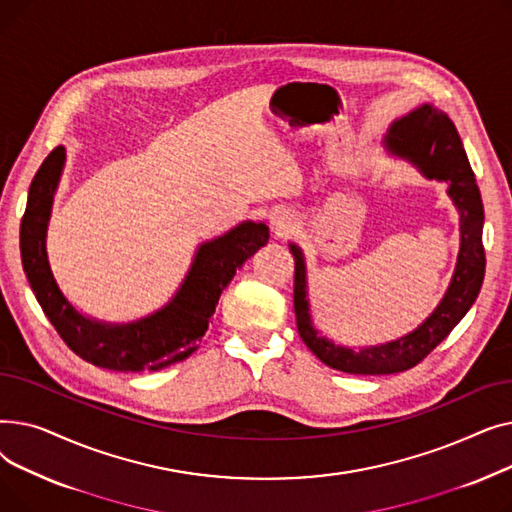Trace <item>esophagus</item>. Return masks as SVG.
Instances as JSON below:
<instances>
[{
    "label": "esophagus",
    "instance_id": "1",
    "mask_svg": "<svg viewBox=\"0 0 512 512\" xmlns=\"http://www.w3.org/2000/svg\"><path fill=\"white\" fill-rule=\"evenodd\" d=\"M270 226L278 236H284L292 228V218L286 211H276L270 218Z\"/></svg>",
    "mask_w": 512,
    "mask_h": 512
}]
</instances>
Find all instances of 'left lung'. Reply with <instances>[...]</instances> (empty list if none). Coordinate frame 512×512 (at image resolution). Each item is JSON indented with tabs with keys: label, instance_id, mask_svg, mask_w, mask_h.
I'll return each mask as SVG.
<instances>
[{
	"label": "left lung",
	"instance_id": "1",
	"mask_svg": "<svg viewBox=\"0 0 512 512\" xmlns=\"http://www.w3.org/2000/svg\"><path fill=\"white\" fill-rule=\"evenodd\" d=\"M382 145L388 155L407 161L423 178L448 184V197L459 211L461 247L454 274L438 307L421 324L396 340L351 348L321 336L311 317L307 263L297 242H288L294 257V313L297 328L309 351L332 369L355 375H388L411 369L454 330L475 303L483 274V203L459 132L438 107L423 103L392 122Z\"/></svg>",
	"mask_w": 512,
	"mask_h": 512
}]
</instances>
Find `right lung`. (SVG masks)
<instances>
[{
	"label": "right lung",
	"mask_w": 512,
	"mask_h": 512,
	"mask_svg": "<svg viewBox=\"0 0 512 512\" xmlns=\"http://www.w3.org/2000/svg\"><path fill=\"white\" fill-rule=\"evenodd\" d=\"M66 164V147L53 149L37 170L20 224V257L35 297L72 351L112 371H157L191 357L209 328L220 294L242 263L270 240L263 222H242L201 242L174 297L151 315L110 324L80 313L62 292L47 259V226Z\"/></svg>",
	"instance_id": "add662e5"
}]
</instances>
